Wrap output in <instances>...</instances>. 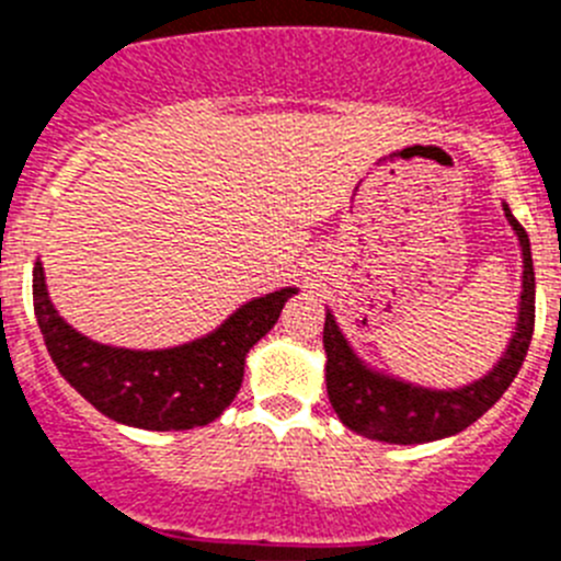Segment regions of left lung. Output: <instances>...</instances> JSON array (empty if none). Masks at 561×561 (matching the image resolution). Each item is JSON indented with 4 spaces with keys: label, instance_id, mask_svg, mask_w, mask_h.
<instances>
[{
    "label": "left lung",
    "instance_id": "1",
    "mask_svg": "<svg viewBox=\"0 0 561 561\" xmlns=\"http://www.w3.org/2000/svg\"><path fill=\"white\" fill-rule=\"evenodd\" d=\"M506 218L514 226L523 245V296H519V321L512 343L501 363L483 380L458 391H427L411 382L388 380L368 371L346 337L337 330L335 318L327 312L324 350H327V393L350 431L366 438L391 444H425L453 436L483 416L503 391L512 386L519 366L526 360L534 335V262L526 229L517 224L506 206Z\"/></svg>",
    "mask_w": 561,
    "mask_h": 561
}]
</instances>
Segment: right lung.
I'll list each match as a JSON object with an SVG mask.
<instances>
[{"label": "right lung", "mask_w": 561, "mask_h": 561, "mask_svg": "<svg viewBox=\"0 0 561 561\" xmlns=\"http://www.w3.org/2000/svg\"><path fill=\"white\" fill-rule=\"evenodd\" d=\"M293 293L285 287L249 301L220 330L186 346L130 352L75 332L47 299L42 262L33 268L35 318L64 380L108 419L145 431H190L218 419L240 391L245 355Z\"/></svg>", "instance_id": "obj_1"}]
</instances>
